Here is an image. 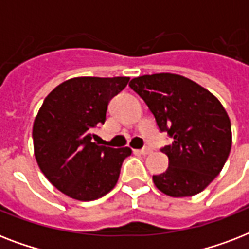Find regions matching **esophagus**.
<instances>
[{"label":"esophagus","mask_w":249,"mask_h":249,"mask_svg":"<svg viewBox=\"0 0 249 249\" xmlns=\"http://www.w3.org/2000/svg\"><path fill=\"white\" fill-rule=\"evenodd\" d=\"M136 152H138V154H141V155H150V154H151L152 152V150L150 147H144V148H142V150H138V151H136Z\"/></svg>","instance_id":"esophagus-1"}]
</instances>
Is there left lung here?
I'll return each instance as SVG.
<instances>
[{
	"label": "left lung",
	"instance_id": "1",
	"mask_svg": "<svg viewBox=\"0 0 249 249\" xmlns=\"http://www.w3.org/2000/svg\"><path fill=\"white\" fill-rule=\"evenodd\" d=\"M129 86L154 113L173 142L161 148L169 166L152 181L172 197L201 193L220 174L231 150V123L209 90L176 73L144 75Z\"/></svg>",
	"mask_w": 249,
	"mask_h": 249
}]
</instances>
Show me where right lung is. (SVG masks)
I'll return each mask as SVG.
<instances>
[{
    "label": "right lung",
    "mask_w": 249,
    "mask_h": 249,
    "mask_svg": "<svg viewBox=\"0 0 249 249\" xmlns=\"http://www.w3.org/2000/svg\"><path fill=\"white\" fill-rule=\"evenodd\" d=\"M129 77H73L45 98L33 123L35 158L49 182L81 201L99 199L116 186L129 147L91 142L94 128L106 121L109 99Z\"/></svg>",
    "instance_id": "add662e5"
}]
</instances>
